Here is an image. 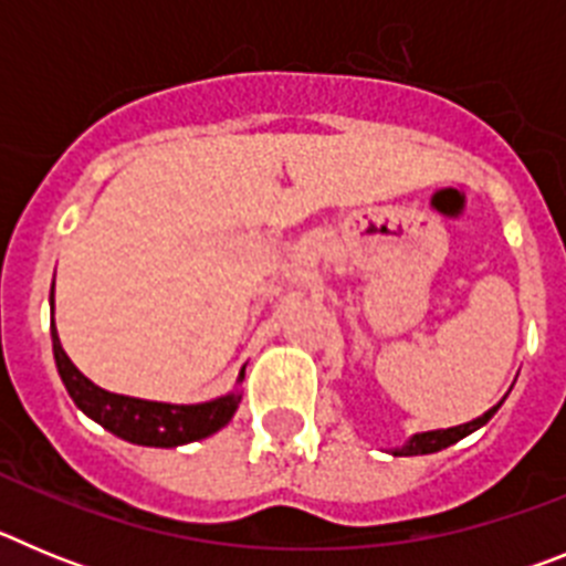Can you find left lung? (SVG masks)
Wrapping results in <instances>:
<instances>
[{
    "mask_svg": "<svg viewBox=\"0 0 566 566\" xmlns=\"http://www.w3.org/2000/svg\"><path fill=\"white\" fill-rule=\"evenodd\" d=\"M499 405H493L488 413H482V417L473 419V422H468V424H457V428H448V431L417 433V437L408 439V444H405V448H397V451H394V457H422V453H437V451H442V448H451V444H457L459 439H464L468 433H473L476 428H482V424L499 411Z\"/></svg>",
    "mask_w": 566,
    "mask_h": 566,
    "instance_id": "obj_1",
    "label": "left lung"
}]
</instances>
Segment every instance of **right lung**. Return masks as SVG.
<instances>
[{
  "label": "right lung",
  "mask_w": 566,
  "mask_h": 566,
  "mask_svg": "<svg viewBox=\"0 0 566 566\" xmlns=\"http://www.w3.org/2000/svg\"><path fill=\"white\" fill-rule=\"evenodd\" d=\"M50 334H53V357H56L59 377L73 402L90 419H96L102 428L127 442L147 444V448H175V444H187L195 439H207L214 431H221L238 411L240 394H229V397L201 405H169L104 391L70 363L59 343L56 328H50ZM240 379H243V371H240Z\"/></svg>",
  "instance_id": "1"
}]
</instances>
